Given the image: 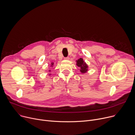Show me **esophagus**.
<instances>
[{"label": "esophagus", "mask_w": 135, "mask_h": 135, "mask_svg": "<svg viewBox=\"0 0 135 135\" xmlns=\"http://www.w3.org/2000/svg\"><path fill=\"white\" fill-rule=\"evenodd\" d=\"M64 59L65 60H69V57H65Z\"/></svg>", "instance_id": "obj_1"}]
</instances>
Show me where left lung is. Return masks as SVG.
<instances>
[{
  "instance_id": "1",
  "label": "left lung",
  "mask_w": 135,
  "mask_h": 135,
  "mask_svg": "<svg viewBox=\"0 0 135 135\" xmlns=\"http://www.w3.org/2000/svg\"><path fill=\"white\" fill-rule=\"evenodd\" d=\"M76 66H78L80 68V71L82 74H85L88 72L89 70V66L82 58H80L78 60H76Z\"/></svg>"
}]
</instances>
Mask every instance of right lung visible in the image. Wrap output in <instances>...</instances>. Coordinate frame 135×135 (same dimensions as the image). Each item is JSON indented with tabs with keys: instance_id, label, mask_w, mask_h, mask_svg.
<instances>
[{
	"instance_id": "obj_1",
	"label": "right lung",
	"mask_w": 135,
	"mask_h": 135,
	"mask_svg": "<svg viewBox=\"0 0 135 135\" xmlns=\"http://www.w3.org/2000/svg\"><path fill=\"white\" fill-rule=\"evenodd\" d=\"M54 65H55V64H54V63L53 62H52L51 63V66H50V67H53V66H54ZM51 71V70H49V71H50V72ZM51 75V74H50L49 75V76H50Z\"/></svg>"
}]
</instances>
